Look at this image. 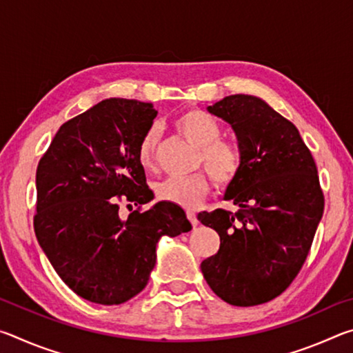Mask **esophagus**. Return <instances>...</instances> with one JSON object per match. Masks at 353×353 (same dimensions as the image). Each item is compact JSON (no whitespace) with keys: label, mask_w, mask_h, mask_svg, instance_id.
Masks as SVG:
<instances>
[{"label":"esophagus","mask_w":353,"mask_h":353,"mask_svg":"<svg viewBox=\"0 0 353 353\" xmlns=\"http://www.w3.org/2000/svg\"><path fill=\"white\" fill-rule=\"evenodd\" d=\"M187 218L191 224H193L194 227L198 225V218H196V213L194 212H187Z\"/></svg>","instance_id":"34e87169"}]
</instances>
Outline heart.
I'll use <instances>...</instances> for the list:
<instances>
[{"instance_id":"b5f03b06","label":"heart","mask_w":353,"mask_h":353,"mask_svg":"<svg viewBox=\"0 0 353 353\" xmlns=\"http://www.w3.org/2000/svg\"><path fill=\"white\" fill-rule=\"evenodd\" d=\"M172 126L183 135L191 145L198 148L196 165L205 166L187 177H168L155 185L157 199L171 202L185 208H194L205 198L210 190L212 179L221 187H227L235 181L243 168V152L235 141L221 139L223 128L216 118L199 109L185 110L174 118ZM159 145L157 128H149L139 141L137 159L143 168H152Z\"/></svg>"}]
</instances>
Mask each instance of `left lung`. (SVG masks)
I'll return each mask as SVG.
<instances>
[{"mask_svg": "<svg viewBox=\"0 0 353 353\" xmlns=\"http://www.w3.org/2000/svg\"><path fill=\"white\" fill-rule=\"evenodd\" d=\"M208 110L234 128L243 168L225 193L238 210L198 214L221 238L201 271L224 302L260 305L288 288L312 249L324 213L318 168L294 124L260 98L232 94Z\"/></svg>", "mask_w": 353, "mask_h": 353, "instance_id": "1", "label": "left lung"}]
</instances>
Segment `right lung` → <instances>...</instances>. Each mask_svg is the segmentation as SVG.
I'll list each match as a JSON object with an SVG mask.
<instances>
[{
    "mask_svg": "<svg viewBox=\"0 0 353 353\" xmlns=\"http://www.w3.org/2000/svg\"><path fill=\"white\" fill-rule=\"evenodd\" d=\"M157 117L151 103L112 98L63 123L41 155L34 232L65 285L101 305L145 288L162 235L191 230L181 207L152 199L137 148ZM124 201L137 205L119 218Z\"/></svg>",
    "mask_w": 353,
    "mask_h": 353,
    "instance_id": "1",
    "label": "right lung"
}]
</instances>
